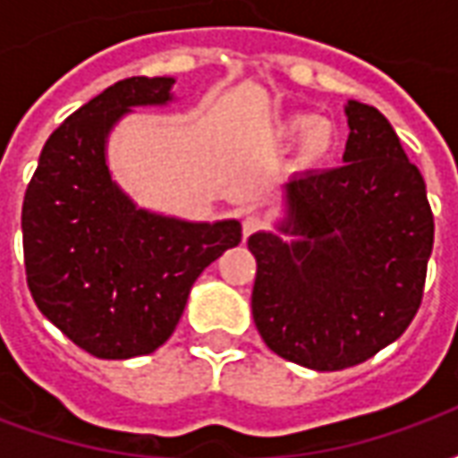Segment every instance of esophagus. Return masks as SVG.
<instances>
[{
  "mask_svg": "<svg viewBox=\"0 0 458 458\" xmlns=\"http://www.w3.org/2000/svg\"><path fill=\"white\" fill-rule=\"evenodd\" d=\"M262 228H265V220L259 218V216H245L242 218V238H250L252 233H258Z\"/></svg>",
  "mask_w": 458,
  "mask_h": 458,
  "instance_id": "34e87169",
  "label": "esophagus"
}]
</instances>
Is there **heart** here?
I'll use <instances>...</instances> for the list:
<instances>
[{"mask_svg":"<svg viewBox=\"0 0 458 458\" xmlns=\"http://www.w3.org/2000/svg\"><path fill=\"white\" fill-rule=\"evenodd\" d=\"M282 134L287 140L301 137V147L299 154L307 164H321L331 157V151L336 147V131L334 124L327 120H318L309 113H297L284 120L282 124Z\"/></svg>","mask_w":458,"mask_h":458,"instance_id":"1","label":"heart"}]
</instances>
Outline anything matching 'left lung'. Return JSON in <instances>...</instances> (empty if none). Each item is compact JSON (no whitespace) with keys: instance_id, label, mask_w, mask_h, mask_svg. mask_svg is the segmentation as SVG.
Instances as JSON below:
<instances>
[{"instance_id":"left-lung-1","label":"left lung","mask_w":458,"mask_h":458,"mask_svg":"<svg viewBox=\"0 0 458 458\" xmlns=\"http://www.w3.org/2000/svg\"><path fill=\"white\" fill-rule=\"evenodd\" d=\"M336 169L284 183L287 218L250 235L252 318L292 363L344 370L404 334L422 304L434 216L420 169L383 113L348 100ZM297 234V241L281 240Z\"/></svg>"}]
</instances>
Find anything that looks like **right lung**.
Wrapping results in <instances>:
<instances>
[{
    "label": "right lung",
    "instance_id": "obj_1",
    "mask_svg": "<svg viewBox=\"0 0 458 458\" xmlns=\"http://www.w3.org/2000/svg\"><path fill=\"white\" fill-rule=\"evenodd\" d=\"M174 78H124L48 137L21 208L36 307L95 358L157 351L203 269L242 238L238 220L189 223L137 208L110 176L107 134L141 105H166Z\"/></svg>",
    "mask_w": 458,
    "mask_h": 458
}]
</instances>
